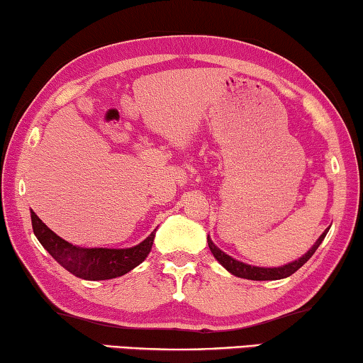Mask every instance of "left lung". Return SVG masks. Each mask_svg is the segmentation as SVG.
Instances as JSON below:
<instances>
[{"instance_id":"8db88e82","label":"left lung","mask_w":363,"mask_h":363,"mask_svg":"<svg viewBox=\"0 0 363 363\" xmlns=\"http://www.w3.org/2000/svg\"><path fill=\"white\" fill-rule=\"evenodd\" d=\"M328 230L330 228H327V230L320 234V238L315 240V244L311 247V249L304 253L303 257L295 259V262L284 264V266H277V268H259V266H252V264H247L244 262H239V259L230 257L223 250H220L218 247L213 244L211 236H207V242H208V249H211L215 259H217V262L223 266L226 271H230L231 274L242 277V279H249V281H279V279H285V277L294 274V272L300 269L301 266L314 255V252L319 249L322 240L325 239Z\"/></svg>"}]
</instances>
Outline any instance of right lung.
Returning a JSON list of instances; mask_svg holds the SVG:
<instances>
[{
  "mask_svg": "<svg viewBox=\"0 0 363 363\" xmlns=\"http://www.w3.org/2000/svg\"><path fill=\"white\" fill-rule=\"evenodd\" d=\"M31 226L36 239L49 252V255L68 272L84 281H106L127 274L150 255L156 236L155 230L138 245L129 249H84L57 236L38 218L35 212H31Z\"/></svg>",
  "mask_w": 363,
  "mask_h": 363,
  "instance_id": "1",
  "label": "right lung"
}]
</instances>
